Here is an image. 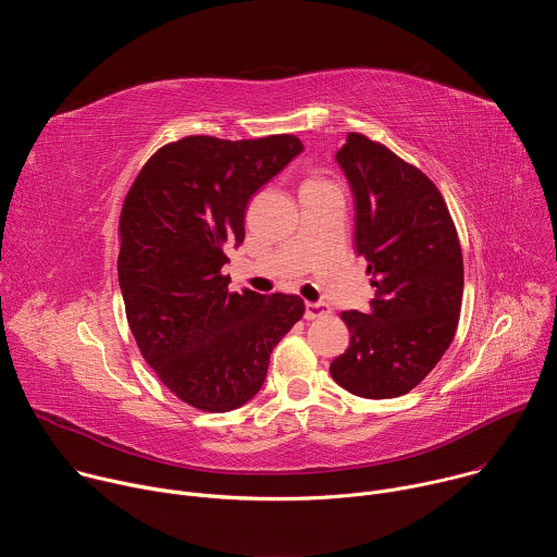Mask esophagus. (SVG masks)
I'll use <instances>...</instances> for the list:
<instances>
[{
  "label": "esophagus",
  "instance_id": "obj_1",
  "mask_svg": "<svg viewBox=\"0 0 557 557\" xmlns=\"http://www.w3.org/2000/svg\"><path fill=\"white\" fill-rule=\"evenodd\" d=\"M333 310H331V306L329 304H324V301H320V304H306V312H304V317L306 320H320V317H326V314H331Z\"/></svg>",
  "mask_w": 557,
  "mask_h": 557
}]
</instances>
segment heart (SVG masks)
<instances>
[{"mask_svg":"<svg viewBox=\"0 0 557 557\" xmlns=\"http://www.w3.org/2000/svg\"><path fill=\"white\" fill-rule=\"evenodd\" d=\"M306 185H324V181L322 178H310V181H306Z\"/></svg>","mask_w":557,"mask_h":557,"instance_id":"heart-1","label":"heart"}]
</instances>
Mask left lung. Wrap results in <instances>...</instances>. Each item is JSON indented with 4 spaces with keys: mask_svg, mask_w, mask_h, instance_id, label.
<instances>
[{
    "mask_svg": "<svg viewBox=\"0 0 557 557\" xmlns=\"http://www.w3.org/2000/svg\"><path fill=\"white\" fill-rule=\"evenodd\" d=\"M337 163L355 194V245L376 297L370 312H342L350 346L331 374L363 399H394L434 370L456 335L458 233L438 187L385 145L350 132Z\"/></svg>",
    "mask_w": 557,
    "mask_h": 557,
    "instance_id": "1",
    "label": "left lung"
}]
</instances>
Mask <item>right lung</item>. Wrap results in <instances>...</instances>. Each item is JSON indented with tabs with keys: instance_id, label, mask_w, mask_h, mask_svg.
Returning a JSON list of instances; mask_svg holds the SVG:
<instances>
[{
	"instance_id": "obj_1",
	"label": "right lung",
	"mask_w": 557,
	"mask_h": 557,
	"mask_svg": "<svg viewBox=\"0 0 557 557\" xmlns=\"http://www.w3.org/2000/svg\"><path fill=\"white\" fill-rule=\"evenodd\" d=\"M293 134L185 136L158 149L119 220V284L143 359L202 412L245 406L277 342L301 320L297 295L228 290L226 249L245 240L251 196L301 151Z\"/></svg>"
}]
</instances>
